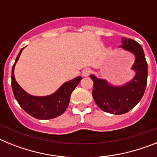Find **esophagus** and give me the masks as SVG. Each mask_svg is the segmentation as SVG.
Returning a JSON list of instances; mask_svg holds the SVG:
<instances>
[{
    "instance_id": "1",
    "label": "esophagus",
    "mask_w": 157,
    "mask_h": 157,
    "mask_svg": "<svg viewBox=\"0 0 157 157\" xmlns=\"http://www.w3.org/2000/svg\"><path fill=\"white\" fill-rule=\"evenodd\" d=\"M90 73H91V69L89 68V67H86V68H85L82 71V75L85 76V77L90 75Z\"/></svg>"
}]
</instances>
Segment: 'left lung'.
<instances>
[{
  "mask_svg": "<svg viewBox=\"0 0 157 157\" xmlns=\"http://www.w3.org/2000/svg\"><path fill=\"white\" fill-rule=\"evenodd\" d=\"M122 48L135 56L132 67L136 71L132 81L122 86L109 85L105 80L90 75L94 81L93 98L100 109L112 114L127 113L141 101L145 93L148 77V64L142 47L134 40L122 37Z\"/></svg>",
  "mask_w": 157,
  "mask_h": 157,
  "instance_id": "1",
  "label": "left lung"
}]
</instances>
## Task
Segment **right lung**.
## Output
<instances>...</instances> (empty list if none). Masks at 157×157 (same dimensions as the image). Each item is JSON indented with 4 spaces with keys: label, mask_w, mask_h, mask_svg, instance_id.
<instances>
[{
    "label": "right lung",
    "mask_w": 157,
    "mask_h": 157,
    "mask_svg": "<svg viewBox=\"0 0 157 157\" xmlns=\"http://www.w3.org/2000/svg\"><path fill=\"white\" fill-rule=\"evenodd\" d=\"M22 48L12 66V87L14 96L22 109L30 116L38 120H50L60 116L65 112L70 102L71 94L81 81L82 77L63 83L60 88L53 94L46 97H34L25 92L17 83L14 76V68Z\"/></svg>",
    "instance_id": "right-lung-1"
}]
</instances>
